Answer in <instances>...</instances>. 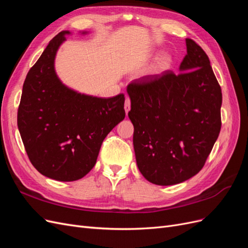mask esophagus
I'll return each mask as SVG.
<instances>
[{
  "label": "esophagus",
  "instance_id": "34e87169",
  "mask_svg": "<svg viewBox=\"0 0 248 248\" xmlns=\"http://www.w3.org/2000/svg\"><path fill=\"white\" fill-rule=\"evenodd\" d=\"M130 108H131V101H130L129 98H126L125 104H124V108H125V111H126V115L128 114V111L130 110Z\"/></svg>",
  "mask_w": 248,
  "mask_h": 248
}]
</instances>
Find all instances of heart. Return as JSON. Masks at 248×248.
<instances>
[{
  "mask_svg": "<svg viewBox=\"0 0 248 248\" xmlns=\"http://www.w3.org/2000/svg\"><path fill=\"white\" fill-rule=\"evenodd\" d=\"M170 63H171L170 57L164 55V56L160 57L158 61H157L156 66H155V69L156 70H164V69H167V68H169V66L170 65Z\"/></svg>",
  "mask_w": 248,
  "mask_h": 248,
  "instance_id": "obj_1",
  "label": "heart"
}]
</instances>
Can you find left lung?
Wrapping results in <instances>:
<instances>
[{
	"label": "left lung",
	"instance_id": "left-lung-1",
	"mask_svg": "<svg viewBox=\"0 0 248 248\" xmlns=\"http://www.w3.org/2000/svg\"><path fill=\"white\" fill-rule=\"evenodd\" d=\"M179 73L134 79L127 87L138 168L149 182L174 185L205 166L221 128V88L209 58L186 38Z\"/></svg>",
	"mask_w": 248,
	"mask_h": 248
}]
</instances>
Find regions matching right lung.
<instances>
[{"instance_id":"add662e5","label":"right lung","mask_w":248,"mask_h":248,"mask_svg":"<svg viewBox=\"0 0 248 248\" xmlns=\"http://www.w3.org/2000/svg\"><path fill=\"white\" fill-rule=\"evenodd\" d=\"M68 31L52 38L22 87L17 126L30 161L40 174L70 182L95 166L103 140L125 118L124 94L89 96L67 88L55 57Z\"/></svg>"}]
</instances>
